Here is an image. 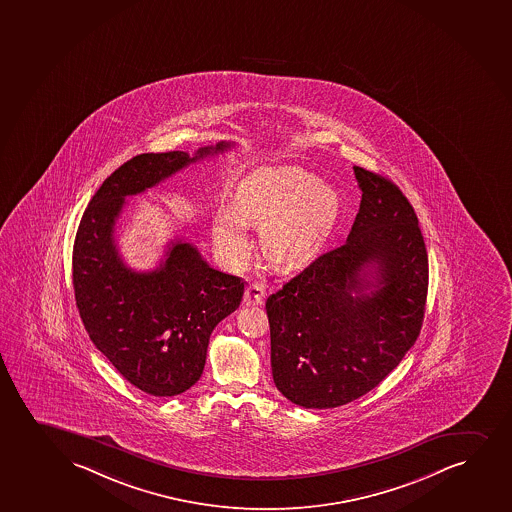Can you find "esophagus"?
<instances>
[{
	"mask_svg": "<svg viewBox=\"0 0 512 512\" xmlns=\"http://www.w3.org/2000/svg\"><path fill=\"white\" fill-rule=\"evenodd\" d=\"M265 298V289L262 284H250L248 286L247 291H245V298H243V303L247 305V307H255V305H262L264 303Z\"/></svg>",
	"mask_w": 512,
	"mask_h": 512,
	"instance_id": "34e87169",
	"label": "esophagus"
}]
</instances>
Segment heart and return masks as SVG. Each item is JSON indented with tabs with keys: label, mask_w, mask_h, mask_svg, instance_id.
I'll list each match as a JSON object with an SVG mask.
<instances>
[{
	"label": "heart",
	"mask_w": 512,
	"mask_h": 512,
	"mask_svg": "<svg viewBox=\"0 0 512 512\" xmlns=\"http://www.w3.org/2000/svg\"><path fill=\"white\" fill-rule=\"evenodd\" d=\"M341 214L339 193L296 166L259 168L238 185L235 209L219 205L212 233L231 265L247 259V226L260 229L265 257L277 269H295L315 257Z\"/></svg>",
	"instance_id": "1"
}]
</instances>
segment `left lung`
<instances>
[{"label":"left lung","instance_id":"1","mask_svg":"<svg viewBox=\"0 0 512 512\" xmlns=\"http://www.w3.org/2000/svg\"><path fill=\"white\" fill-rule=\"evenodd\" d=\"M360 211L348 240L269 296L272 377L303 408H337L375 389L420 336L428 255L413 205L355 166Z\"/></svg>","mask_w":512,"mask_h":512}]
</instances>
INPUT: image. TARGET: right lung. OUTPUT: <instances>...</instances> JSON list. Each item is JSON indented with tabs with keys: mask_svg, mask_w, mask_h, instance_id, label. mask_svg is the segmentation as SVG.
I'll list each match as a JSON object with an SVG mask.
<instances>
[{
	"mask_svg": "<svg viewBox=\"0 0 512 512\" xmlns=\"http://www.w3.org/2000/svg\"><path fill=\"white\" fill-rule=\"evenodd\" d=\"M229 147L219 142L193 157L181 151L133 157L104 180L77 229L73 289L85 331L130 384L151 396H178L200 379L209 337L240 307L245 284L212 269L181 240L169 243L154 271H133L116 247V221L127 197Z\"/></svg>",
	"mask_w": 512,
	"mask_h": 512,
	"instance_id": "add662e5",
	"label": "right lung"
}]
</instances>
